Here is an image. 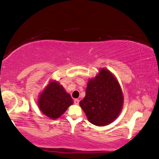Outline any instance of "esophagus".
Listing matches in <instances>:
<instances>
[{
    "instance_id": "34e87169",
    "label": "esophagus",
    "mask_w": 159,
    "mask_h": 159,
    "mask_svg": "<svg viewBox=\"0 0 159 159\" xmlns=\"http://www.w3.org/2000/svg\"><path fill=\"white\" fill-rule=\"evenodd\" d=\"M79 102H80V100L78 99H74V103L75 104H79Z\"/></svg>"
}]
</instances>
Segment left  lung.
<instances>
[{
    "label": "left lung",
    "mask_w": 159,
    "mask_h": 159,
    "mask_svg": "<svg viewBox=\"0 0 159 159\" xmlns=\"http://www.w3.org/2000/svg\"><path fill=\"white\" fill-rule=\"evenodd\" d=\"M123 103L120 84L110 71L102 68L94 79L89 80L80 105L90 123L102 126L115 120Z\"/></svg>",
    "instance_id": "obj_1"
}]
</instances>
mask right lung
I'll list each match as a JSON object with an SVG mask.
<instances>
[{"label":"right lung","instance_id":"1","mask_svg":"<svg viewBox=\"0 0 159 159\" xmlns=\"http://www.w3.org/2000/svg\"><path fill=\"white\" fill-rule=\"evenodd\" d=\"M73 104L70 94L57 81H50L39 97L38 104L40 111L49 118L55 119L65 113Z\"/></svg>","mask_w":159,"mask_h":159}]
</instances>
